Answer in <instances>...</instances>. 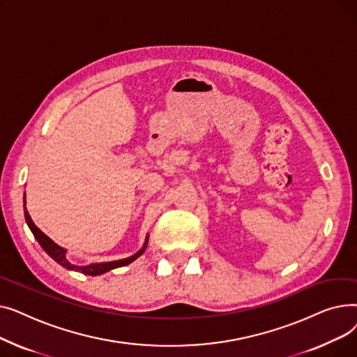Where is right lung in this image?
I'll return each instance as SVG.
<instances>
[{
  "mask_svg": "<svg viewBox=\"0 0 357 357\" xmlns=\"http://www.w3.org/2000/svg\"><path fill=\"white\" fill-rule=\"evenodd\" d=\"M24 215H26V221H27V224H29V227H30V230H31L34 238H36L37 241H39V245L45 249V252H46L53 260L58 261V264H59L61 266H63V268H66V269H69V271L81 272V273H84V275H92V276H96V275H101V273H104V272H108V271H111V269H116V268H120V266H126V265L131 264V261H133V260H136L140 255H143V252H144L146 248H147V237H146V243H144L143 249H142L140 252H137L136 255L127 257V259H121V260H116V261H105V264H92V265H88V266H75V265L69 264V261L66 260V257H65L66 250L62 249L61 246L56 245L54 241H52L40 229H37V226L33 222V220L30 218V214L27 213V208H26V207H24Z\"/></svg>",
  "mask_w": 357,
  "mask_h": 357,
  "instance_id": "add662e5",
  "label": "right lung"
}]
</instances>
